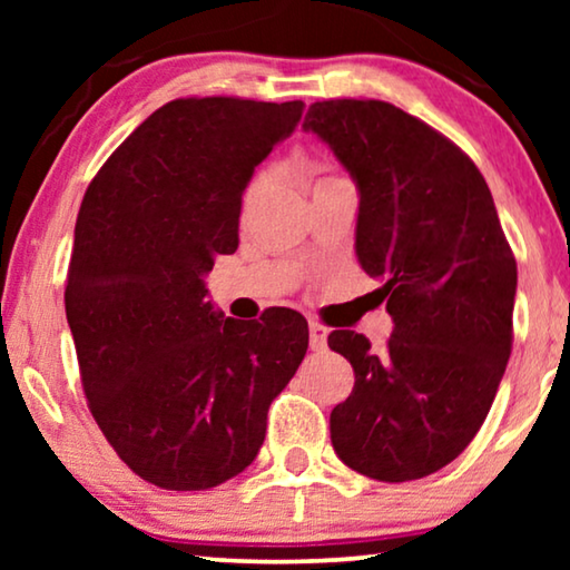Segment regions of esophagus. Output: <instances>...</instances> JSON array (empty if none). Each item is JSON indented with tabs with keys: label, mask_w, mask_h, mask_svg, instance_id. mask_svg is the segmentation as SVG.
<instances>
[{
	"label": "esophagus",
	"mask_w": 570,
	"mask_h": 570,
	"mask_svg": "<svg viewBox=\"0 0 570 570\" xmlns=\"http://www.w3.org/2000/svg\"><path fill=\"white\" fill-rule=\"evenodd\" d=\"M326 326H322L318 322H311L308 324V342H311V350H324L326 347Z\"/></svg>",
	"instance_id": "1"
}]
</instances>
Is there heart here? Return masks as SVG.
Returning <instances> with one entry per match:
<instances>
[{
	"label": "heart",
	"mask_w": 570,
	"mask_h": 570,
	"mask_svg": "<svg viewBox=\"0 0 570 570\" xmlns=\"http://www.w3.org/2000/svg\"><path fill=\"white\" fill-rule=\"evenodd\" d=\"M264 189V174H256L254 178H252V184L246 186V191H244V205L248 207L252 205V202L259 197V191Z\"/></svg>",
	"instance_id": "1"
}]
</instances>
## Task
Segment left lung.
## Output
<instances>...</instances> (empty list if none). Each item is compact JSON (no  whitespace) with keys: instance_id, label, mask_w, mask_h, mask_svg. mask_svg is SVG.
I'll return each instance as SVG.
<instances>
[{"instance_id":"obj_1","label":"left lung","mask_w":570,"mask_h":570,"mask_svg":"<svg viewBox=\"0 0 570 570\" xmlns=\"http://www.w3.org/2000/svg\"><path fill=\"white\" fill-rule=\"evenodd\" d=\"M303 129L332 147L361 191L355 252L394 332L384 350L334 330L355 371L330 415L350 470L381 482L439 472L485 423L513 342L517 259L478 166L384 100L334 98Z\"/></svg>"}]
</instances>
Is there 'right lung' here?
<instances>
[{
	"mask_svg": "<svg viewBox=\"0 0 570 570\" xmlns=\"http://www.w3.org/2000/svg\"><path fill=\"white\" fill-rule=\"evenodd\" d=\"M303 100L176 98L139 124L85 191L65 308L88 407L131 472L207 490L259 454L267 410L308 350L298 311L225 318L205 275L238 248L254 168Z\"/></svg>",
	"mask_w": 570,
	"mask_h": 570,
	"instance_id": "obj_1",
	"label": "right lung"
}]
</instances>
